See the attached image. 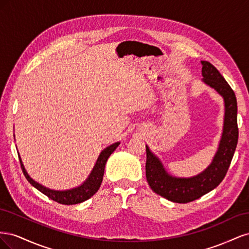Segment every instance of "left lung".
Masks as SVG:
<instances>
[{
    "label": "left lung",
    "instance_id": "1",
    "mask_svg": "<svg viewBox=\"0 0 249 249\" xmlns=\"http://www.w3.org/2000/svg\"><path fill=\"white\" fill-rule=\"evenodd\" d=\"M201 65L203 82L223 96L225 105L223 133L213 162L196 177L173 178L165 171L160 160L146 146L145 175L148 185L155 193L173 202L193 201L219 185L229 170L238 143L239 130L235 92L213 64L201 61Z\"/></svg>",
    "mask_w": 249,
    "mask_h": 249
}]
</instances>
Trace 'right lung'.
Here are the masks:
<instances>
[{"label": "right lung", "instance_id": "right-lung-1", "mask_svg": "<svg viewBox=\"0 0 249 249\" xmlns=\"http://www.w3.org/2000/svg\"><path fill=\"white\" fill-rule=\"evenodd\" d=\"M118 145H119V142H116L114 144L105 148L101 153L100 157L97 158V161L94 165L91 173H90L89 178L86 179V182H84V184L81 185L80 187L74 188V189H71V190H66V191L51 190L49 188L43 187L42 185L35 182L34 179H32L29 177L24 167V165L21 163V160H20V166L26 178L28 179V182L32 186H34L36 189H38L41 193L47 195L49 198L55 200L56 202L62 203V205H76V203H80L87 200L100 189L101 184L103 182L106 162L108 160V158L110 157V155L114 152Z\"/></svg>", "mask_w": 249, "mask_h": 249}]
</instances>
